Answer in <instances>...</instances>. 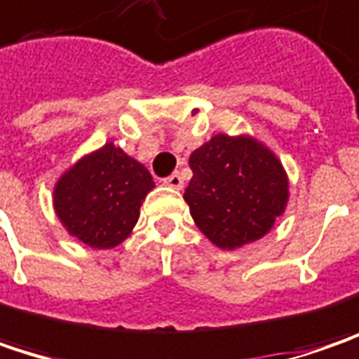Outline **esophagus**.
I'll use <instances>...</instances> for the list:
<instances>
[{
	"instance_id": "34e87169",
	"label": "esophagus",
	"mask_w": 359,
	"mask_h": 359,
	"mask_svg": "<svg viewBox=\"0 0 359 359\" xmlns=\"http://www.w3.org/2000/svg\"><path fill=\"white\" fill-rule=\"evenodd\" d=\"M164 184L166 187H170V189H182V184H184V180H182V177H180V172H175V175H170L168 179H164Z\"/></svg>"
}]
</instances>
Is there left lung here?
<instances>
[{
    "instance_id": "8db88e82",
    "label": "left lung",
    "mask_w": 359,
    "mask_h": 359,
    "mask_svg": "<svg viewBox=\"0 0 359 359\" xmlns=\"http://www.w3.org/2000/svg\"><path fill=\"white\" fill-rule=\"evenodd\" d=\"M184 201L201 233L219 249L265 237L283 215L289 179L281 161L257 138L215 134L191 154Z\"/></svg>"
}]
</instances>
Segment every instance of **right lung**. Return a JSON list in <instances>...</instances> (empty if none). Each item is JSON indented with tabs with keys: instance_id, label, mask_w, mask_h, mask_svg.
<instances>
[{
	"instance_id": "right-lung-1",
	"label": "right lung",
	"mask_w": 359,
	"mask_h": 359,
	"mask_svg": "<svg viewBox=\"0 0 359 359\" xmlns=\"http://www.w3.org/2000/svg\"><path fill=\"white\" fill-rule=\"evenodd\" d=\"M152 189L147 166L106 142L57 179L54 210L72 237L92 249H112L130 237Z\"/></svg>"
}]
</instances>
